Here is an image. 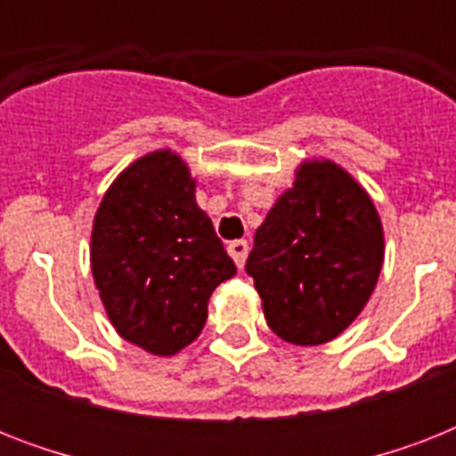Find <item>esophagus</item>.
<instances>
[{
	"label": "esophagus",
	"mask_w": 456,
	"mask_h": 456,
	"mask_svg": "<svg viewBox=\"0 0 456 456\" xmlns=\"http://www.w3.org/2000/svg\"><path fill=\"white\" fill-rule=\"evenodd\" d=\"M227 248H229V256L234 257L236 267H243V263H246V256H248V241L239 239V241L229 243Z\"/></svg>",
	"instance_id": "34e87169"
}]
</instances>
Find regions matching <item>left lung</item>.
<instances>
[{"label":"left lung","mask_w":456,"mask_h":456,"mask_svg":"<svg viewBox=\"0 0 456 456\" xmlns=\"http://www.w3.org/2000/svg\"><path fill=\"white\" fill-rule=\"evenodd\" d=\"M381 265L383 227L367 191L331 160H310L257 227L246 272L279 338L322 346L353 324Z\"/></svg>","instance_id":"obj_1"}]
</instances>
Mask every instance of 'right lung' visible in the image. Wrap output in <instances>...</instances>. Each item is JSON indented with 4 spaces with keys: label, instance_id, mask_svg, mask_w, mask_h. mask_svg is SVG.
Masks as SVG:
<instances>
[{
    "label": "right lung",
    "instance_id": "right-lung-1",
    "mask_svg": "<svg viewBox=\"0 0 456 456\" xmlns=\"http://www.w3.org/2000/svg\"><path fill=\"white\" fill-rule=\"evenodd\" d=\"M193 191L184 160L153 151L120 172L92 229V274L110 324L163 357L203 331L208 298L236 274Z\"/></svg>",
    "mask_w": 456,
    "mask_h": 456
}]
</instances>
